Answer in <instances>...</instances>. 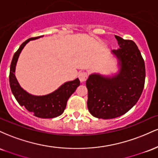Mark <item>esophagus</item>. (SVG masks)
Segmentation results:
<instances>
[{"label": "esophagus", "instance_id": "34e87169", "mask_svg": "<svg viewBox=\"0 0 158 158\" xmlns=\"http://www.w3.org/2000/svg\"><path fill=\"white\" fill-rule=\"evenodd\" d=\"M79 79L81 82H84L88 79V73L86 72H81L79 74Z\"/></svg>", "mask_w": 158, "mask_h": 158}]
</instances>
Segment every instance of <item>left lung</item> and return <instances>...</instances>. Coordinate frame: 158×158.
<instances>
[{
	"label": "left lung",
	"mask_w": 158,
	"mask_h": 158,
	"mask_svg": "<svg viewBox=\"0 0 158 158\" xmlns=\"http://www.w3.org/2000/svg\"><path fill=\"white\" fill-rule=\"evenodd\" d=\"M119 46L112 50L119 70L111 77L90 74L86 81L88 108L99 119H113L128 112L137 102L145 84L146 69L140 52L131 40L115 35Z\"/></svg>",
	"instance_id": "1"
}]
</instances>
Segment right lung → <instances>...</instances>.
<instances>
[{"label":"right lung","mask_w":158,"mask_h":158,"mask_svg":"<svg viewBox=\"0 0 158 158\" xmlns=\"http://www.w3.org/2000/svg\"><path fill=\"white\" fill-rule=\"evenodd\" d=\"M43 36L27 39L14 54L10 65V85L11 90L20 106H24L27 110L32 112L37 117L44 119L54 118L64 112L69 97L80 85L79 79L77 78L73 81L64 82L57 90L47 95L35 96L29 94L21 88L15 75L18 59L25 45L30 41L38 39Z\"/></svg>","instance_id":"add662e5"}]
</instances>
